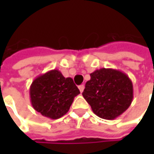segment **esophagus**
I'll return each mask as SVG.
<instances>
[{
  "label": "esophagus",
  "instance_id": "esophagus-1",
  "mask_svg": "<svg viewBox=\"0 0 154 154\" xmlns=\"http://www.w3.org/2000/svg\"><path fill=\"white\" fill-rule=\"evenodd\" d=\"M78 88H79V90H80L81 93H82V91H84L85 86H84V85H80V86L78 87Z\"/></svg>",
  "mask_w": 154,
  "mask_h": 154
}]
</instances>
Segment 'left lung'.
<instances>
[{"label": "left lung", "mask_w": 154, "mask_h": 154, "mask_svg": "<svg viewBox=\"0 0 154 154\" xmlns=\"http://www.w3.org/2000/svg\"><path fill=\"white\" fill-rule=\"evenodd\" d=\"M82 96L100 118L115 119L131 105L132 81L121 71L100 68L90 74Z\"/></svg>", "instance_id": "8db88e82"}]
</instances>
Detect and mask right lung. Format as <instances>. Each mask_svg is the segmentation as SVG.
Returning <instances> with one entry per match:
<instances>
[{
  "label": "right lung",
  "mask_w": 154,
  "mask_h": 154,
  "mask_svg": "<svg viewBox=\"0 0 154 154\" xmlns=\"http://www.w3.org/2000/svg\"><path fill=\"white\" fill-rule=\"evenodd\" d=\"M80 91L71 77H64L57 69L48 71L33 81L29 87L32 106L44 117L57 119L70 109Z\"/></svg>",
  "instance_id": "1"
}]
</instances>
